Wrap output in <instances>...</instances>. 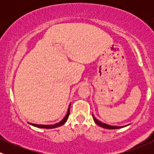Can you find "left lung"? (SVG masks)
Wrapping results in <instances>:
<instances>
[{"mask_svg":"<svg viewBox=\"0 0 154 154\" xmlns=\"http://www.w3.org/2000/svg\"><path fill=\"white\" fill-rule=\"evenodd\" d=\"M93 120H94V122L97 124V125H99V126L101 127V128H105V129H109V130H114V129H120V128H125V127H127V126H128V125H125V126H111V125H107V124H106V123L101 122L99 121V120L97 119L96 118H95L94 116V115H93Z\"/></svg>","mask_w":154,"mask_h":154,"instance_id":"8db88e82","label":"left lung"}]
</instances>
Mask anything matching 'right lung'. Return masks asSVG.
<instances>
[{
	"label": "right lung",
	"mask_w": 154,
	"mask_h": 154,
	"mask_svg": "<svg viewBox=\"0 0 154 154\" xmlns=\"http://www.w3.org/2000/svg\"><path fill=\"white\" fill-rule=\"evenodd\" d=\"M70 106H71V103H70L69 106V109H68V111H67L66 116H65L64 117H63V119L61 120V122H59L54 124V125H36V124H32V123H29V125H32V126L36 127V128H38L53 129V128H59V127L61 126V125H63V124L66 122V120L68 119V117H69V113H70Z\"/></svg>",
	"instance_id": "add662e5"
}]
</instances>
